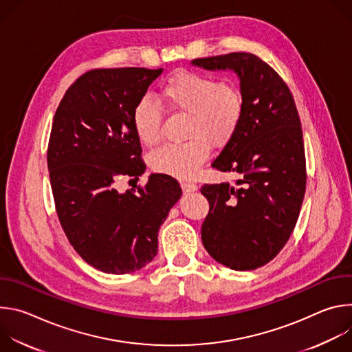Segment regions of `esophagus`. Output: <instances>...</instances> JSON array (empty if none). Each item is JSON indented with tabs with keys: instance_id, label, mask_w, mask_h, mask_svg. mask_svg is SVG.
I'll return each mask as SVG.
<instances>
[{
	"instance_id": "1",
	"label": "esophagus",
	"mask_w": 352,
	"mask_h": 352,
	"mask_svg": "<svg viewBox=\"0 0 352 352\" xmlns=\"http://www.w3.org/2000/svg\"><path fill=\"white\" fill-rule=\"evenodd\" d=\"M181 188L185 193H189V192H195L197 190V185L193 184V182H186V181H182L181 182Z\"/></svg>"
}]
</instances>
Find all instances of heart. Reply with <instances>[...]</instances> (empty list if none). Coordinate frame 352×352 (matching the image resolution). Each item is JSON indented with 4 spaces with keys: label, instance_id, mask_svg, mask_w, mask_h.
<instances>
[{
    "label": "heart",
    "instance_id": "obj_1",
    "mask_svg": "<svg viewBox=\"0 0 352 352\" xmlns=\"http://www.w3.org/2000/svg\"><path fill=\"white\" fill-rule=\"evenodd\" d=\"M160 97L173 111L188 114L189 140L157 148L150 155V166L174 178H192L209 156L206 142L219 146L236 132L243 116V96L232 85L181 71L162 86ZM160 122L159 106L152 98H140L132 111V125L139 142L146 146L156 144L160 138Z\"/></svg>",
    "mask_w": 352,
    "mask_h": 352
}]
</instances>
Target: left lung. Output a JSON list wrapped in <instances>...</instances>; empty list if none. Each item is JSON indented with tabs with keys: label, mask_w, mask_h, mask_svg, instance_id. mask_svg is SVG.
I'll use <instances>...</instances> for the list:
<instances>
[{
	"label": "left lung",
	"mask_w": 352,
	"mask_h": 352,
	"mask_svg": "<svg viewBox=\"0 0 352 352\" xmlns=\"http://www.w3.org/2000/svg\"><path fill=\"white\" fill-rule=\"evenodd\" d=\"M192 67L232 71L243 116L212 167L234 173V185H204L210 212L202 226L209 255L232 270H254L287 243L305 195L302 129L294 97L266 63L249 53L196 58Z\"/></svg>",
	"instance_id": "1"
}]
</instances>
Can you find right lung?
Listing matches in <instances>:
<instances>
[{
  "instance_id": "add662e5",
  "label": "right lung",
  "mask_w": 352,
  "mask_h": 352,
  "mask_svg": "<svg viewBox=\"0 0 352 352\" xmlns=\"http://www.w3.org/2000/svg\"><path fill=\"white\" fill-rule=\"evenodd\" d=\"M163 69H94L64 94L47 150L60 223L79 256L94 269L126 274L157 255L159 228L182 189L152 174L138 193L116 189L146 170L132 111ZM139 179V178H138Z\"/></svg>"
}]
</instances>
